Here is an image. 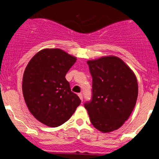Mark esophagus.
<instances>
[{"mask_svg": "<svg viewBox=\"0 0 159 159\" xmlns=\"http://www.w3.org/2000/svg\"><path fill=\"white\" fill-rule=\"evenodd\" d=\"M78 97H80V99H81V101H83V96H82V93H78Z\"/></svg>", "mask_w": 159, "mask_h": 159, "instance_id": "obj_1", "label": "esophagus"}]
</instances>
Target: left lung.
<instances>
[{
  "instance_id": "8db88e82",
  "label": "left lung",
  "mask_w": 159,
  "mask_h": 159,
  "mask_svg": "<svg viewBox=\"0 0 159 159\" xmlns=\"http://www.w3.org/2000/svg\"><path fill=\"white\" fill-rule=\"evenodd\" d=\"M93 78L92 97L84 104L94 128L104 133L118 129L132 112L138 97L134 73L120 58L88 61Z\"/></svg>"
}]
</instances>
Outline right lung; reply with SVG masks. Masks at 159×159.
Wrapping results in <instances>:
<instances>
[{"instance_id": "obj_1", "label": "right lung", "mask_w": 159, "mask_h": 159, "mask_svg": "<svg viewBox=\"0 0 159 159\" xmlns=\"http://www.w3.org/2000/svg\"><path fill=\"white\" fill-rule=\"evenodd\" d=\"M76 60L62 50L44 49L27 66L22 84L24 100L31 113L45 125H62L81 104L65 78Z\"/></svg>"}]
</instances>
